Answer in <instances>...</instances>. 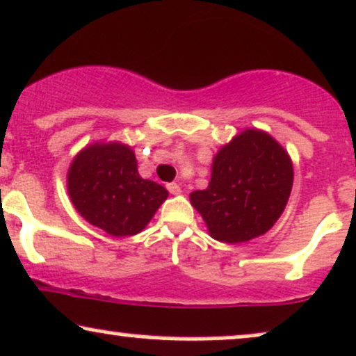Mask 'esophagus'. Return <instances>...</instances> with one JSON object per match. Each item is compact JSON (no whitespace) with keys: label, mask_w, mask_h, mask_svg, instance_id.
Masks as SVG:
<instances>
[{"label":"esophagus","mask_w":356,"mask_h":356,"mask_svg":"<svg viewBox=\"0 0 356 356\" xmlns=\"http://www.w3.org/2000/svg\"><path fill=\"white\" fill-rule=\"evenodd\" d=\"M167 189H169V192L172 195H179L182 192V189H181V186H179V184H167Z\"/></svg>","instance_id":"obj_1"}]
</instances>
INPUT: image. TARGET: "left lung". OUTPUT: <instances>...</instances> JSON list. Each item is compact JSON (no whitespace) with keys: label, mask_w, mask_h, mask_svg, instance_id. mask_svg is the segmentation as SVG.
I'll use <instances>...</instances> for the list:
<instances>
[{"label":"left lung","mask_w":356,"mask_h":356,"mask_svg":"<svg viewBox=\"0 0 356 356\" xmlns=\"http://www.w3.org/2000/svg\"><path fill=\"white\" fill-rule=\"evenodd\" d=\"M207 189L191 192L212 238L242 243L260 237L285 211L293 164L284 145L262 129L247 127L212 159Z\"/></svg>","instance_id":"left-lung-1"}]
</instances>
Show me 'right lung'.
Masks as SVG:
<instances>
[{
	"label": "right lung",
	"instance_id": "obj_1",
	"mask_svg": "<svg viewBox=\"0 0 356 356\" xmlns=\"http://www.w3.org/2000/svg\"><path fill=\"white\" fill-rule=\"evenodd\" d=\"M67 194L89 224L113 237L145 229L169 192L143 179L129 144L97 140L76 154L66 175Z\"/></svg>",
	"mask_w": 356,
	"mask_h": 356
}]
</instances>
